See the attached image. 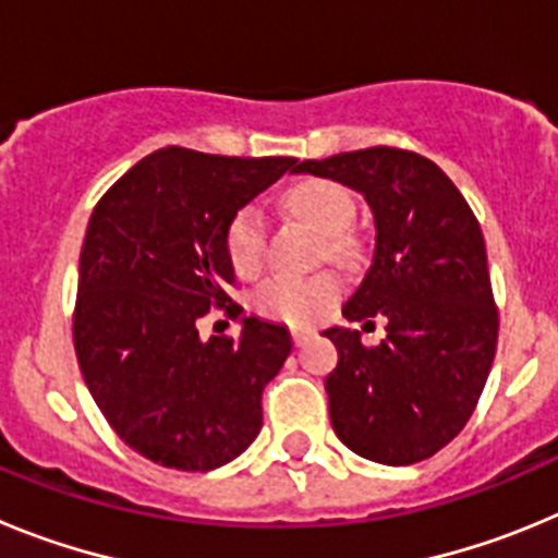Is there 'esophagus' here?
<instances>
[{
    "mask_svg": "<svg viewBox=\"0 0 558 558\" xmlns=\"http://www.w3.org/2000/svg\"><path fill=\"white\" fill-rule=\"evenodd\" d=\"M290 338H293L295 347H302L304 340L310 338V332H307V329H290Z\"/></svg>",
    "mask_w": 558,
    "mask_h": 558,
    "instance_id": "esophagus-1",
    "label": "esophagus"
}]
</instances>
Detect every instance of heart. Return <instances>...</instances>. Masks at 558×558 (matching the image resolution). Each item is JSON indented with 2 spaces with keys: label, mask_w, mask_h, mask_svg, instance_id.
I'll return each instance as SVG.
<instances>
[{
  "label": "heart",
  "mask_w": 558,
  "mask_h": 558,
  "mask_svg": "<svg viewBox=\"0 0 558 558\" xmlns=\"http://www.w3.org/2000/svg\"><path fill=\"white\" fill-rule=\"evenodd\" d=\"M284 206L322 234V248L327 259L332 263L352 259L354 240L347 234V226L354 215V201L343 186L327 179L295 181L284 192ZM223 245L234 274H259L265 263V245H268V220L263 209L254 204L240 206L226 226ZM338 290L340 284L332 274L274 276L256 288L251 304L270 322L307 327L332 307Z\"/></svg>",
  "instance_id": "obj_1"
}]
</instances>
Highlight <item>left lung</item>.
Here are the masks:
<instances>
[{
  "instance_id": "obj_1",
  "label": "left lung",
  "mask_w": 558,
  "mask_h": 558,
  "mask_svg": "<svg viewBox=\"0 0 558 558\" xmlns=\"http://www.w3.org/2000/svg\"><path fill=\"white\" fill-rule=\"evenodd\" d=\"M295 172L363 192L377 229L343 315L363 329L383 318L386 338L366 347L357 329H324L338 349L324 383L332 430L368 461H425L470 422L495 360L500 318L481 223L445 170L413 150L366 147Z\"/></svg>"
}]
</instances>
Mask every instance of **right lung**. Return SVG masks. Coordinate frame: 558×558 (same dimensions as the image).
<instances>
[{
    "label": "right lung",
    "mask_w": 558,
    "mask_h": 558,
    "mask_svg": "<svg viewBox=\"0 0 558 558\" xmlns=\"http://www.w3.org/2000/svg\"><path fill=\"white\" fill-rule=\"evenodd\" d=\"M299 159H236L161 147L97 201L81 248L72 318L97 408L131 450L181 472L218 470L263 430V391L290 332L243 318L201 340L211 307L240 318L223 234L231 215Z\"/></svg>",
    "instance_id": "right-lung-1"
}]
</instances>
